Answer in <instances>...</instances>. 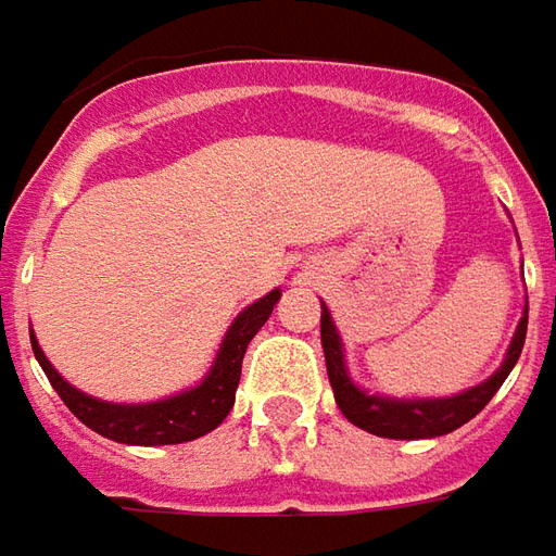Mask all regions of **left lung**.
I'll return each mask as SVG.
<instances>
[{
  "label": "left lung",
  "mask_w": 556,
  "mask_h": 556,
  "mask_svg": "<svg viewBox=\"0 0 556 556\" xmlns=\"http://www.w3.org/2000/svg\"><path fill=\"white\" fill-rule=\"evenodd\" d=\"M523 339H527V317L520 320L503 369L488 378L484 384L466 390L460 396L415 402L384 400V396H369V393H363L351 384L342 363V342H339V332L332 327L327 305H324V317H320V342H324V357H327V375L329 384L336 390V402H339L342 415L351 424H357L359 430L384 435V439H432V435H445V432H454L463 424H469L493 400V393L503 388L508 372L515 369L520 351H523Z\"/></svg>",
  "instance_id": "8db88e82"
}]
</instances>
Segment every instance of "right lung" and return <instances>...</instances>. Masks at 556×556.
I'll list each match as a JSON object with an SVG mask.
<instances>
[{
  "mask_svg": "<svg viewBox=\"0 0 556 556\" xmlns=\"http://www.w3.org/2000/svg\"><path fill=\"white\" fill-rule=\"evenodd\" d=\"M278 296L281 293L271 290L269 296L248 305L236 317V324L229 327L227 339H224L220 354L214 359L212 372L199 388L178 393L172 400L148 402V405H114V402H99L93 396H84L80 390L66 384L56 375L48 357L41 354L36 336H29V339H33V354L41 363L48 381H51L53 390L60 393V400L66 402L68 412L78 417L80 424H87L99 435L124 442V445H181V442H190V439L212 432L217 424H224V417L229 415V408L236 402L244 351L256 336V329L269 320Z\"/></svg>",
  "mask_w": 556,
  "mask_h": 556,
  "instance_id": "1",
  "label": "right lung"
}]
</instances>
